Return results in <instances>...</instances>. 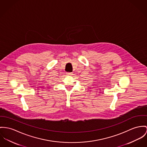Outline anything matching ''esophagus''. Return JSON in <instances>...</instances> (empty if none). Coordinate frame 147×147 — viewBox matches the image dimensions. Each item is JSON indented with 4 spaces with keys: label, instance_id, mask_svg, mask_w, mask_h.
Instances as JSON below:
<instances>
[{
    "label": "esophagus",
    "instance_id": "34e87169",
    "mask_svg": "<svg viewBox=\"0 0 147 147\" xmlns=\"http://www.w3.org/2000/svg\"><path fill=\"white\" fill-rule=\"evenodd\" d=\"M67 74L68 75V76H71V75H72V73H71V72H68V73H67Z\"/></svg>",
    "mask_w": 147,
    "mask_h": 147
}]
</instances>
